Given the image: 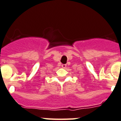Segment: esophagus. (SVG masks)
Masks as SVG:
<instances>
[{"label":"esophagus","instance_id":"esophagus-1","mask_svg":"<svg viewBox=\"0 0 121 121\" xmlns=\"http://www.w3.org/2000/svg\"><path fill=\"white\" fill-rule=\"evenodd\" d=\"M61 67L63 68H66V65H65V64H63V65H61Z\"/></svg>","mask_w":121,"mask_h":121}]
</instances>
